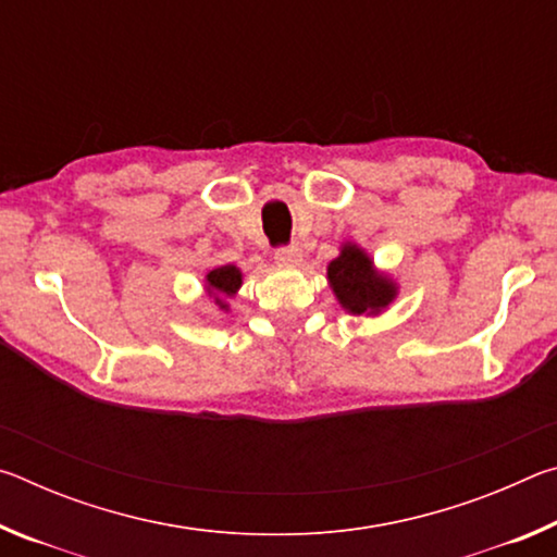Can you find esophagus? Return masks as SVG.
Returning <instances> with one entry per match:
<instances>
[{"mask_svg":"<svg viewBox=\"0 0 557 557\" xmlns=\"http://www.w3.org/2000/svg\"><path fill=\"white\" fill-rule=\"evenodd\" d=\"M275 262L282 268H295L301 262V248L297 243L285 245V248H277L275 250Z\"/></svg>","mask_w":557,"mask_h":557,"instance_id":"1","label":"esophagus"}]
</instances>
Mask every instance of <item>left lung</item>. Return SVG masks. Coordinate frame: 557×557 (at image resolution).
Listing matches in <instances>:
<instances>
[{"instance_id":"1","label":"left lung","mask_w":557,"mask_h":557,"mask_svg":"<svg viewBox=\"0 0 557 557\" xmlns=\"http://www.w3.org/2000/svg\"><path fill=\"white\" fill-rule=\"evenodd\" d=\"M329 285L346 312L381 314L398 295V285L373 268V260L354 243L342 245L338 258L326 268Z\"/></svg>"}]
</instances>
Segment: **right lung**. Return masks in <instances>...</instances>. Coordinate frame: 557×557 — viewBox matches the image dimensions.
Here are the masks:
<instances>
[{
  "label": "right lung",
  "instance_id": "add662e5",
  "mask_svg": "<svg viewBox=\"0 0 557 557\" xmlns=\"http://www.w3.org/2000/svg\"><path fill=\"white\" fill-rule=\"evenodd\" d=\"M240 285H243V275L235 265H221L215 270H209V275H206V289H209L211 297H215V305L221 309H228L223 297H233L235 292L240 289Z\"/></svg>",
  "mask_w": 557,
  "mask_h": 557
}]
</instances>
